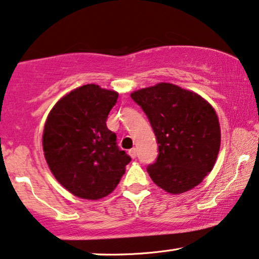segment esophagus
Masks as SVG:
<instances>
[{"label":"esophagus","mask_w":259,"mask_h":259,"mask_svg":"<svg viewBox=\"0 0 259 259\" xmlns=\"http://www.w3.org/2000/svg\"><path fill=\"white\" fill-rule=\"evenodd\" d=\"M129 155L132 156L133 158H135L137 156V149L136 148H133V149L129 150Z\"/></svg>","instance_id":"esophagus-1"}]
</instances>
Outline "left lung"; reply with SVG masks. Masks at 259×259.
Here are the masks:
<instances>
[{
  "mask_svg": "<svg viewBox=\"0 0 259 259\" xmlns=\"http://www.w3.org/2000/svg\"><path fill=\"white\" fill-rule=\"evenodd\" d=\"M146 113L158 144L147 170L170 194L194 188L214 167L220 148L218 116L207 101L180 86L160 82L133 92Z\"/></svg>",
  "mask_w": 259,
  "mask_h": 259,
  "instance_id": "obj_1",
  "label": "left lung"
}]
</instances>
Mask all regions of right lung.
I'll return each instance as SVG.
<instances>
[{
  "instance_id": "obj_1",
  "label": "right lung",
  "mask_w": 259,
  "mask_h": 259,
  "mask_svg": "<svg viewBox=\"0 0 259 259\" xmlns=\"http://www.w3.org/2000/svg\"><path fill=\"white\" fill-rule=\"evenodd\" d=\"M117 98L116 91L82 85L64 96L45 123L42 148L48 167L63 187L81 199L109 195L132 161L106 126Z\"/></svg>"
}]
</instances>
